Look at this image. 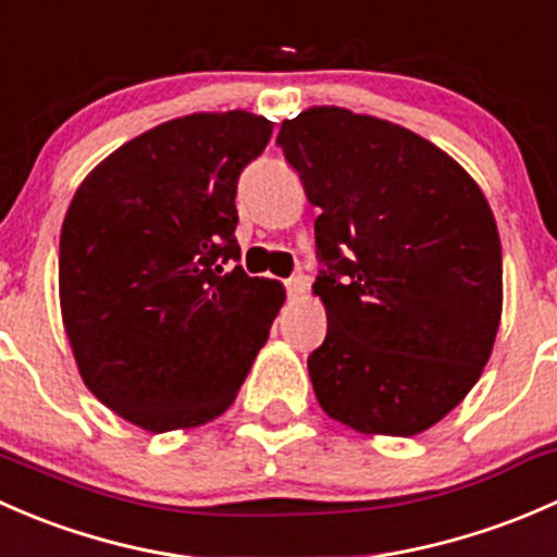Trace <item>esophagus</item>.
<instances>
[{
    "label": "esophagus",
    "instance_id": "obj_1",
    "mask_svg": "<svg viewBox=\"0 0 557 557\" xmlns=\"http://www.w3.org/2000/svg\"><path fill=\"white\" fill-rule=\"evenodd\" d=\"M285 288H288L290 299H301V296L307 294V277H301V274H296V277L285 280Z\"/></svg>",
    "mask_w": 557,
    "mask_h": 557
}]
</instances>
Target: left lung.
Instances as JSON below:
<instances>
[{
	"mask_svg": "<svg viewBox=\"0 0 557 557\" xmlns=\"http://www.w3.org/2000/svg\"><path fill=\"white\" fill-rule=\"evenodd\" d=\"M277 145L329 267L312 285L325 339L307 358L323 412L367 436H414L466 398L504 307L496 218L469 172L420 134L323 104Z\"/></svg>",
	"mask_w": 557,
	"mask_h": 557,
	"instance_id": "1",
	"label": "left lung"
}]
</instances>
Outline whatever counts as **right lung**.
<instances>
[{
	"mask_svg": "<svg viewBox=\"0 0 557 557\" xmlns=\"http://www.w3.org/2000/svg\"><path fill=\"white\" fill-rule=\"evenodd\" d=\"M272 121L190 112L148 128L77 185L59 243V301L88 391L150 434L196 429L237 398L285 301L237 261V180Z\"/></svg>",
	"mask_w": 557,
	"mask_h": 557,
	"instance_id": "1",
	"label": "right lung"
}]
</instances>
